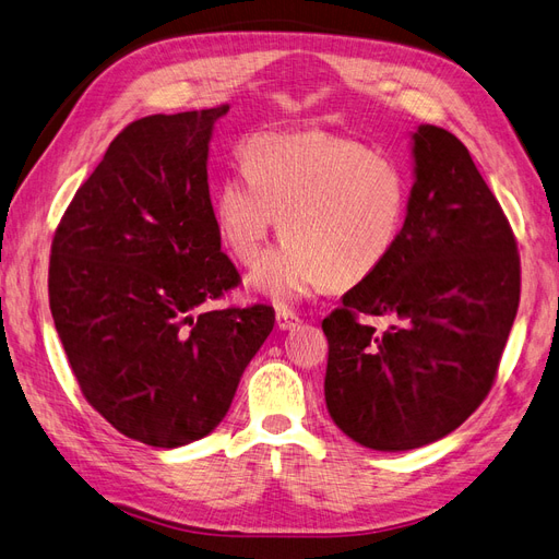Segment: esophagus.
I'll list each match as a JSON object with an SVG mask.
<instances>
[{
    "label": "esophagus",
    "instance_id": "esophagus-1",
    "mask_svg": "<svg viewBox=\"0 0 559 559\" xmlns=\"http://www.w3.org/2000/svg\"><path fill=\"white\" fill-rule=\"evenodd\" d=\"M275 321H277V329H280V331H292V329H296V326L300 324L298 314L292 312V310H284V308L277 310Z\"/></svg>",
    "mask_w": 559,
    "mask_h": 559
}]
</instances>
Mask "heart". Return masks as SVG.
Returning <instances> with one entry per match:
<instances>
[{
  "label": "heart",
  "instance_id": "b5f03b06",
  "mask_svg": "<svg viewBox=\"0 0 559 559\" xmlns=\"http://www.w3.org/2000/svg\"><path fill=\"white\" fill-rule=\"evenodd\" d=\"M242 173L218 183L214 224L233 259L251 267L280 218L286 242L251 275L270 300L359 284L392 257L408 181L389 156L329 132H261L242 148Z\"/></svg>",
  "mask_w": 559,
  "mask_h": 559
}]
</instances>
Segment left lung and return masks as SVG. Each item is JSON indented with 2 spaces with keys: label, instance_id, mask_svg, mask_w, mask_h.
Wrapping results in <instances>:
<instances>
[{
  "label": "left lung",
  "instance_id": "1",
  "mask_svg": "<svg viewBox=\"0 0 559 559\" xmlns=\"http://www.w3.org/2000/svg\"><path fill=\"white\" fill-rule=\"evenodd\" d=\"M413 154L392 257L321 321L326 408L352 441L384 452L429 445L478 408L520 302L515 235L468 148L419 126ZM370 316L388 326L370 328Z\"/></svg>",
  "mask_w": 559,
  "mask_h": 559
}]
</instances>
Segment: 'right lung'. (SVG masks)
Here are the masks:
<instances>
[{
  "mask_svg": "<svg viewBox=\"0 0 559 559\" xmlns=\"http://www.w3.org/2000/svg\"><path fill=\"white\" fill-rule=\"evenodd\" d=\"M228 105L154 114L116 134L50 245L48 300L81 394L154 448L207 436L275 326L270 306L202 310L240 284L207 183Z\"/></svg>",
  "mask_w": 559,
  "mask_h": 559,
  "instance_id": "right-lung-1",
  "label": "right lung"
}]
</instances>
